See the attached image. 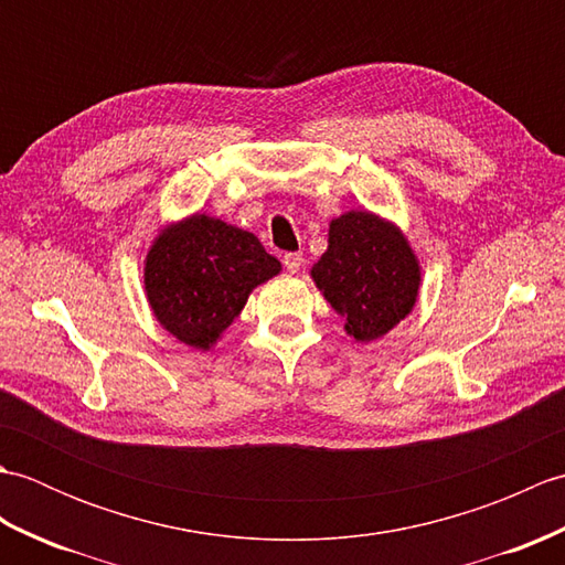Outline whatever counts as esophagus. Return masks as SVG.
I'll return each instance as SVG.
<instances>
[{
  "mask_svg": "<svg viewBox=\"0 0 565 565\" xmlns=\"http://www.w3.org/2000/svg\"><path fill=\"white\" fill-rule=\"evenodd\" d=\"M284 267L289 269L291 274H296L298 269H301L303 267V255H301V252H286V255H284Z\"/></svg>",
  "mask_w": 565,
  "mask_h": 565,
  "instance_id": "1",
  "label": "esophagus"
}]
</instances>
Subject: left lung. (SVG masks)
I'll list each match as a JSON object with an SVG mask.
<instances>
[{"instance_id":"obj_1","label":"left lung","mask_w":565,"mask_h":565,"mask_svg":"<svg viewBox=\"0 0 565 565\" xmlns=\"http://www.w3.org/2000/svg\"><path fill=\"white\" fill-rule=\"evenodd\" d=\"M310 279L344 318L350 338L374 342L411 316L423 269L398 225L371 211H347L330 221L328 249Z\"/></svg>"}]
</instances>
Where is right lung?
I'll return each instance as SVG.
<instances>
[{"label": "right lung", "instance_id": "1", "mask_svg": "<svg viewBox=\"0 0 565 565\" xmlns=\"http://www.w3.org/2000/svg\"><path fill=\"white\" fill-rule=\"evenodd\" d=\"M281 262L243 227L191 213L164 225L146 255V296L160 326L209 352L243 313L249 294L274 279Z\"/></svg>", "mask_w": 565, "mask_h": 565}]
</instances>
